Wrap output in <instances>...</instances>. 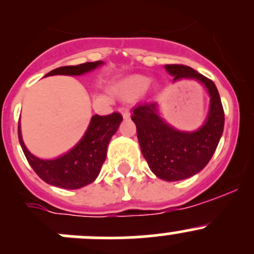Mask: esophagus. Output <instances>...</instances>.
<instances>
[{
  "label": "esophagus",
  "instance_id": "obj_1",
  "mask_svg": "<svg viewBox=\"0 0 254 254\" xmlns=\"http://www.w3.org/2000/svg\"><path fill=\"white\" fill-rule=\"evenodd\" d=\"M119 112L122 113V115L125 118V119H129V118H130V109L127 108V107H125V106L120 107Z\"/></svg>",
  "mask_w": 254,
  "mask_h": 254
}]
</instances>
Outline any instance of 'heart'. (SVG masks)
<instances>
[{
    "mask_svg": "<svg viewBox=\"0 0 254 254\" xmlns=\"http://www.w3.org/2000/svg\"><path fill=\"white\" fill-rule=\"evenodd\" d=\"M150 84V78L145 76H132L125 79L122 84V89L125 96L134 97L141 94Z\"/></svg>",
    "mask_w": 254,
    "mask_h": 254,
    "instance_id": "1",
    "label": "heart"
}]
</instances>
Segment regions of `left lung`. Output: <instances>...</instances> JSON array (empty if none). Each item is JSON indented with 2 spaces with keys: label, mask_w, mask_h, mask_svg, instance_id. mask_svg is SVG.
Listing matches in <instances>:
<instances>
[{
  "label": "left lung",
  "mask_w": 254,
  "mask_h": 254,
  "mask_svg": "<svg viewBox=\"0 0 254 254\" xmlns=\"http://www.w3.org/2000/svg\"><path fill=\"white\" fill-rule=\"evenodd\" d=\"M167 72L182 78L196 79L210 96L209 114L195 131L177 130L158 115L157 103L134 107L131 119L136 125L142 156L150 170L163 181H181L200 172L214 155L224 131L225 114L220 94L211 79L186 65H166Z\"/></svg>",
  "instance_id": "obj_1"
}]
</instances>
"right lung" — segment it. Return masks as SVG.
Returning a JSON list of instances; mask_svg holds the SVG:
<instances>
[{"label": "right lung", "mask_w": 254, "mask_h": 254, "mask_svg": "<svg viewBox=\"0 0 254 254\" xmlns=\"http://www.w3.org/2000/svg\"><path fill=\"white\" fill-rule=\"evenodd\" d=\"M102 61L84 63L76 66H63L50 71L47 76H78L94 70ZM123 117L119 113L93 115L83 137L67 153L55 160H40L28 151L18 124V139L22 150L34 172L51 186L66 189H78L92 183L101 172L107 157V148L112 136L119 127Z\"/></svg>", "instance_id": "right-lung-1"}]
</instances>
